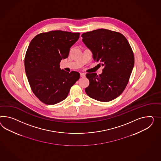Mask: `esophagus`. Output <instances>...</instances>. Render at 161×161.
Masks as SVG:
<instances>
[{"label": "esophagus", "mask_w": 161, "mask_h": 161, "mask_svg": "<svg viewBox=\"0 0 161 161\" xmlns=\"http://www.w3.org/2000/svg\"><path fill=\"white\" fill-rule=\"evenodd\" d=\"M80 77L81 78H85V74H80Z\"/></svg>", "instance_id": "1"}]
</instances>
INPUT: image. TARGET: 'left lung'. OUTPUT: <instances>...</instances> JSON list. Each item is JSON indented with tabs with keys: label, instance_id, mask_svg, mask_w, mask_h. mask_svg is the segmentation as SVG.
<instances>
[{
	"label": "left lung",
	"instance_id": "1",
	"mask_svg": "<svg viewBox=\"0 0 161 161\" xmlns=\"http://www.w3.org/2000/svg\"><path fill=\"white\" fill-rule=\"evenodd\" d=\"M82 41L92 51L96 62L104 66L102 74H87L90 84L87 95L107 102L117 98L128 84L134 65V56L127 38L119 32L97 29L83 33Z\"/></svg>",
	"mask_w": 161,
	"mask_h": 161
}]
</instances>
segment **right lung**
Returning a JSON list of instances; mask_svg holds the SVG:
<instances>
[{
	"label": "right lung",
	"mask_w": 161,
	"mask_h": 161,
	"mask_svg": "<svg viewBox=\"0 0 161 161\" xmlns=\"http://www.w3.org/2000/svg\"><path fill=\"white\" fill-rule=\"evenodd\" d=\"M79 36L55 30L38 34L30 42L25 55V74L31 91L42 103L53 105L66 99L80 78L78 72L69 73L59 68Z\"/></svg>",
	"instance_id": "add662e5"
}]
</instances>
